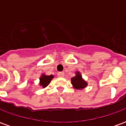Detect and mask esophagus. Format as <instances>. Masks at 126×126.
Returning <instances> with one entry per match:
<instances>
[{
  "instance_id": "34e87169",
  "label": "esophagus",
  "mask_w": 126,
  "mask_h": 126,
  "mask_svg": "<svg viewBox=\"0 0 126 126\" xmlns=\"http://www.w3.org/2000/svg\"><path fill=\"white\" fill-rule=\"evenodd\" d=\"M58 76L60 77V78H63V77H64V75H65V74H64V72H59L58 73Z\"/></svg>"
}]
</instances>
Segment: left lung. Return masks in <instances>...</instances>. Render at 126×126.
<instances>
[{"label": "left lung", "mask_w": 126, "mask_h": 126, "mask_svg": "<svg viewBox=\"0 0 126 126\" xmlns=\"http://www.w3.org/2000/svg\"><path fill=\"white\" fill-rule=\"evenodd\" d=\"M75 74L76 76L71 79V84L73 87L77 90H82L88 86L87 82L82 78V76L79 71H76Z\"/></svg>", "instance_id": "8db88e82"}]
</instances>
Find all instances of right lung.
I'll return each mask as SVG.
<instances>
[{
  "label": "right lung",
  "instance_id": "add662e5",
  "mask_svg": "<svg viewBox=\"0 0 126 126\" xmlns=\"http://www.w3.org/2000/svg\"><path fill=\"white\" fill-rule=\"evenodd\" d=\"M53 78H54V76L53 75L47 76L45 74H42L40 78V82H39L40 86H41L42 88H45L47 86H48L49 85V84L51 82V80Z\"/></svg>",
  "mask_w": 126,
  "mask_h": 126
}]
</instances>
